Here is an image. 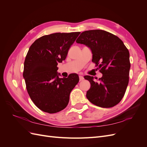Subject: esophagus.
I'll list each match as a JSON object with an SVG mask.
<instances>
[{"label": "esophagus", "mask_w": 147, "mask_h": 147, "mask_svg": "<svg viewBox=\"0 0 147 147\" xmlns=\"http://www.w3.org/2000/svg\"><path fill=\"white\" fill-rule=\"evenodd\" d=\"M79 80H80V82L83 81V80H84V77L83 76H82V75H80V76H79Z\"/></svg>", "instance_id": "esophagus-1"}]
</instances>
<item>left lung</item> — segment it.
<instances>
[{
    "mask_svg": "<svg viewBox=\"0 0 147 147\" xmlns=\"http://www.w3.org/2000/svg\"><path fill=\"white\" fill-rule=\"evenodd\" d=\"M76 42L90 48L92 62L99 66L102 74L99 82L90 75L84 78L91 83L87 99L102 108L117 105L125 94L129 78L131 63L127 48L116 35L99 29L84 31Z\"/></svg>",
    "mask_w": 147,
    "mask_h": 147,
    "instance_id": "1",
    "label": "left lung"
}]
</instances>
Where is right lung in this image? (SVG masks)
Masks as SVG:
<instances>
[{
  "instance_id": "obj_1",
  "label": "right lung",
  "mask_w": 147,
  "mask_h": 147,
  "mask_svg": "<svg viewBox=\"0 0 147 147\" xmlns=\"http://www.w3.org/2000/svg\"><path fill=\"white\" fill-rule=\"evenodd\" d=\"M80 34L57 32L43 35L29 49L23 77L31 100L43 112L55 113L64 109L70 92L79 82L76 74L59 78L57 65L65 59L69 49Z\"/></svg>"
}]
</instances>
